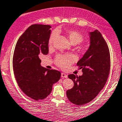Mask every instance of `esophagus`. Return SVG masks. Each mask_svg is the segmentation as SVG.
<instances>
[{"mask_svg":"<svg viewBox=\"0 0 122 122\" xmlns=\"http://www.w3.org/2000/svg\"><path fill=\"white\" fill-rule=\"evenodd\" d=\"M61 77L62 78H67V75L64 73H61Z\"/></svg>","mask_w":122,"mask_h":122,"instance_id":"obj_1","label":"esophagus"}]
</instances>
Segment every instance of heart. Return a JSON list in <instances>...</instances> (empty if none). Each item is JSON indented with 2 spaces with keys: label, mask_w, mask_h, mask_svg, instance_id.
I'll use <instances>...</instances> for the list:
<instances>
[{
  "label": "heart",
  "mask_w": 122,
  "mask_h": 122,
  "mask_svg": "<svg viewBox=\"0 0 122 122\" xmlns=\"http://www.w3.org/2000/svg\"><path fill=\"white\" fill-rule=\"evenodd\" d=\"M58 35V33L56 30H54L51 33L48 41V44L49 46H52L54 44L55 40L57 38ZM67 35L72 44L77 45L80 43L79 47L81 50L86 51L88 49L89 45L81 43L83 41L84 37L80 32L76 30H69L67 31ZM76 60V56L73 55H60L56 58V64L62 69H67L73 62H75Z\"/></svg>",
  "instance_id": "b5f03b06"
}]
</instances>
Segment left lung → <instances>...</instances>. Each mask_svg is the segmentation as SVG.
I'll use <instances>...</instances> for the list:
<instances>
[{
    "mask_svg": "<svg viewBox=\"0 0 122 122\" xmlns=\"http://www.w3.org/2000/svg\"><path fill=\"white\" fill-rule=\"evenodd\" d=\"M89 35V48L77 63L83 74L68 76L74 86L67 90V97L77 106L88 103L97 96L106 85L110 70V55L106 41L98 30Z\"/></svg>",
    "mask_w": 122,
    "mask_h": 122,
    "instance_id": "8db88e82",
    "label": "left lung"
}]
</instances>
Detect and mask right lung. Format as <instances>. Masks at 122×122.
I'll use <instances>...</instances> for the list:
<instances>
[{"instance_id":"obj_1","label":"right lung","mask_w":122,"mask_h":122,"mask_svg":"<svg viewBox=\"0 0 122 122\" xmlns=\"http://www.w3.org/2000/svg\"><path fill=\"white\" fill-rule=\"evenodd\" d=\"M51 26H30L16 42L13 56V69L17 83L30 98L38 101L51 94L52 85L61 77V73L41 66V55L49 52L48 41Z\"/></svg>"}]
</instances>
